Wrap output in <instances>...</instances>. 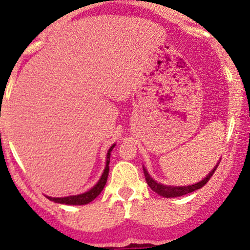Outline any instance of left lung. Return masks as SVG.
<instances>
[{"label": "left lung", "mask_w": 250, "mask_h": 250, "mask_svg": "<svg viewBox=\"0 0 250 250\" xmlns=\"http://www.w3.org/2000/svg\"><path fill=\"white\" fill-rule=\"evenodd\" d=\"M217 167H218V164L215 166V168H213L212 171H211L210 173L207 175V178H204V179L201 180L199 183L194 184V185H190V186H167V185H163V184H159V183H156L155 180H153V178H150V175L148 174V172L145 168H144V173H145V178H146V182L148 184V186H149V188H152L153 191L156 192L158 194H160V196L165 197V198H173V197L184 196V194L191 193V192L198 190V188H202L203 186L205 185V184L209 182L210 178L212 177L213 173H215V171H216V168H217Z\"/></svg>", "instance_id": "obj_1"}]
</instances>
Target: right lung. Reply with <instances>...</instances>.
Wrapping results in <instances>:
<instances>
[{"instance_id":"obj_1","label":"right lung","mask_w":250,"mask_h":250,"mask_svg":"<svg viewBox=\"0 0 250 250\" xmlns=\"http://www.w3.org/2000/svg\"><path fill=\"white\" fill-rule=\"evenodd\" d=\"M114 147H115V145H112V146L109 148L108 154H106L105 169H104L100 182L96 184L91 190L85 192V193L77 194V196L64 197V198H53V197H47L49 201L60 203V204H67V205H84V204H87V203L94 201L96 197H97L98 194L102 192L104 186H105V184H106V179H108V174H109V163H110V152Z\"/></svg>"}]
</instances>
